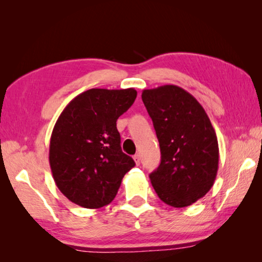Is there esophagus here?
Listing matches in <instances>:
<instances>
[{"instance_id":"34e87169","label":"esophagus","mask_w":262,"mask_h":262,"mask_svg":"<svg viewBox=\"0 0 262 262\" xmlns=\"http://www.w3.org/2000/svg\"><path fill=\"white\" fill-rule=\"evenodd\" d=\"M133 158H134L135 163L137 164V165H139V164H140V161H141V157H140V155H139V154H136V155H134V157H133Z\"/></svg>"}]
</instances>
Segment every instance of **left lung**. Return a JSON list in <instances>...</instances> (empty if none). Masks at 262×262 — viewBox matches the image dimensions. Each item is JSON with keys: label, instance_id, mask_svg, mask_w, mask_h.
Returning <instances> with one entry per match:
<instances>
[{"label": "left lung", "instance_id": "left-lung-1", "mask_svg": "<svg viewBox=\"0 0 262 262\" xmlns=\"http://www.w3.org/2000/svg\"><path fill=\"white\" fill-rule=\"evenodd\" d=\"M161 148V164L150 174L158 198L174 208L190 206L209 192L219 170V142L206 111L177 85L142 91Z\"/></svg>", "mask_w": 262, "mask_h": 262}]
</instances>
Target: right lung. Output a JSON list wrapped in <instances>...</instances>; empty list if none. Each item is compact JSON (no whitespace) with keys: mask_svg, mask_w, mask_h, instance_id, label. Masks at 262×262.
Segmentation results:
<instances>
[{"mask_svg":"<svg viewBox=\"0 0 262 262\" xmlns=\"http://www.w3.org/2000/svg\"><path fill=\"white\" fill-rule=\"evenodd\" d=\"M135 89H90L62 111L53 128L50 165L69 201L98 209L113 201L123 176L135 162L123 154L118 118L134 103Z\"/></svg>","mask_w":262,"mask_h":262,"instance_id":"add662e5","label":"right lung"}]
</instances>
